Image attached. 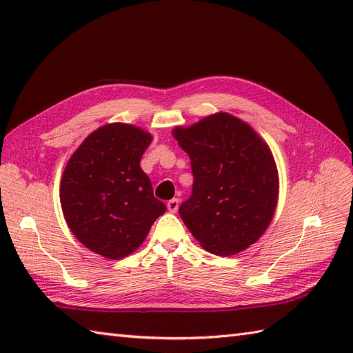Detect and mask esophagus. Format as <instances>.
<instances>
[{"instance_id":"obj_1","label":"esophagus","mask_w":353,"mask_h":353,"mask_svg":"<svg viewBox=\"0 0 353 353\" xmlns=\"http://www.w3.org/2000/svg\"><path fill=\"white\" fill-rule=\"evenodd\" d=\"M167 208H168V211L170 212H177V209H179V200L177 199H171L168 203H167Z\"/></svg>"}]
</instances>
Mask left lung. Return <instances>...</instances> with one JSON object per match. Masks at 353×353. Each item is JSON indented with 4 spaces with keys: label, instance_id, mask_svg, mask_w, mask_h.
Here are the masks:
<instances>
[{
    "label": "left lung",
    "instance_id": "left-lung-1",
    "mask_svg": "<svg viewBox=\"0 0 353 353\" xmlns=\"http://www.w3.org/2000/svg\"><path fill=\"white\" fill-rule=\"evenodd\" d=\"M172 137L191 159L192 194L179 214L192 236L220 256L256 243L279 197V174L265 141L226 112L176 127Z\"/></svg>",
    "mask_w": 353,
    "mask_h": 353
}]
</instances>
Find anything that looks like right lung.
<instances>
[{
    "mask_svg": "<svg viewBox=\"0 0 353 353\" xmlns=\"http://www.w3.org/2000/svg\"><path fill=\"white\" fill-rule=\"evenodd\" d=\"M152 134L137 125H101L81 142L66 163L61 205L72 235L89 250L121 259L144 243L167 206L153 196L141 170Z\"/></svg>",
    "mask_w": 353,
    "mask_h": 353,
    "instance_id": "1",
    "label": "right lung"
}]
</instances>
